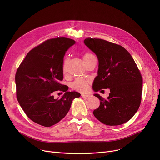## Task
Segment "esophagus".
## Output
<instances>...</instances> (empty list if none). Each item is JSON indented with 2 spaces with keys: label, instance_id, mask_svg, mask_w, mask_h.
Here are the masks:
<instances>
[{
  "label": "esophagus",
  "instance_id": "34e87169",
  "mask_svg": "<svg viewBox=\"0 0 160 160\" xmlns=\"http://www.w3.org/2000/svg\"><path fill=\"white\" fill-rule=\"evenodd\" d=\"M90 95L89 94H86V93H82V97L83 98H87V97H89Z\"/></svg>",
  "mask_w": 160,
  "mask_h": 160
}]
</instances>
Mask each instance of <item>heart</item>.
I'll use <instances>...</instances> for the list:
<instances>
[{
    "label": "heart",
    "instance_id": "b5f03b06",
    "mask_svg": "<svg viewBox=\"0 0 160 160\" xmlns=\"http://www.w3.org/2000/svg\"><path fill=\"white\" fill-rule=\"evenodd\" d=\"M94 58H95V57L92 54L86 53L83 55V60L84 63H86L87 62H89V60H91V59H93ZM63 72L65 71V66H63ZM71 86L74 89L80 91H86L88 88V82L84 79L77 78L72 83Z\"/></svg>",
    "mask_w": 160,
    "mask_h": 160
}]
</instances>
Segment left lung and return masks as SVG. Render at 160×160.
<instances>
[{
    "mask_svg": "<svg viewBox=\"0 0 160 160\" xmlns=\"http://www.w3.org/2000/svg\"><path fill=\"white\" fill-rule=\"evenodd\" d=\"M84 44L97 56L98 69L93 89H110L107 99L99 94L100 106L93 111L104 124L121 125L128 121L141 104L142 79L130 54L121 45L101 39L87 38Z\"/></svg>",
    "mask_w": 160,
    "mask_h": 160,
    "instance_id": "left-lung-1",
    "label": "left lung"
}]
</instances>
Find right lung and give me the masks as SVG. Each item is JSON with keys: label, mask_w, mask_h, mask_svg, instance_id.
<instances>
[{"label": "right lung", "mask_w": 160, "mask_h": 160, "mask_svg": "<svg viewBox=\"0 0 160 160\" xmlns=\"http://www.w3.org/2000/svg\"><path fill=\"white\" fill-rule=\"evenodd\" d=\"M75 43L73 39L58 38L47 40L27 54L15 74L17 98L32 121L49 127L60 121L68 113L77 91H68L60 84L65 52ZM65 93L54 99V91Z\"/></svg>", "instance_id": "obj_1"}]
</instances>
